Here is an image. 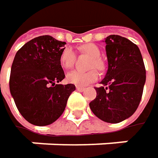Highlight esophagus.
<instances>
[{
    "mask_svg": "<svg viewBox=\"0 0 158 158\" xmlns=\"http://www.w3.org/2000/svg\"><path fill=\"white\" fill-rule=\"evenodd\" d=\"M76 89H77V91H80V92H83V91H85V87H81V86H76Z\"/></svg>",
    "mask_w": 158,
    "mask_h": 158,
    "instance_id": "obj_1",
    "label": "esophagus"
}]
</instances>
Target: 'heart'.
<instances>
[{"label": "heart", "instance_id": "1", "mask_svg": "<svg viewBox=\"0 0 158 158\" xmlns=\"http://www.w3.org/2000/svg\"><path fill=\"white\" fill-rule=\"evenodd\" d=\"M81 50L93 57V61L91 62V68H96L102 70L104 68V63L100 59L101 52L97 45L94 44H84ZM75 62V54L73 51L67 47L64 50L60 55V63L62 66L65 69H70L73 66ZM98 78V73L95 70H91L89 72H81V71H72L67 73L66 80L70 84H73L76 85L85 86L89 84L96 81Z\"/></svg>", "mask_w": 158, "mask_h": 158}]
</instances>
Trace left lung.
<instances>
[{"label":"left lung","instance_id":"8db88e82","mask_svg":"<svg viewBox=\"0 0 158 158\" xmlns=\"http://www.w3.org/2000/svg\"><path fill=\"white\" fill-rule=\"evenodd\" d=\"M105 42L108 69L89 106L99 119L116 124L127 119L138 107L146 68L140 50L128 39L113 34Z\"/></svg>","mask_w":158,"mask_h":158}]
</instances>
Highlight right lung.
I'll return each mask as SVG.
<instances>
[{
  "instance_id": "right-lung-1",
  "label": "right lung",
  "mask_w": 158,
  "mask_h": 158,
  "mask_svg": "<svg viewBox=\"0 0 158 158\" xmlns=\"http://www.w3.org/2000/svg\"><path fill=\"white\" fill-rule=\"evenodd\" d=\"M65 42L43 35L26 43L14 57L10 92L21 114L29 123L44 127L64 113L73 84L57 85L64 77L60 55Z\"/></svg>"
}]
</instances>
